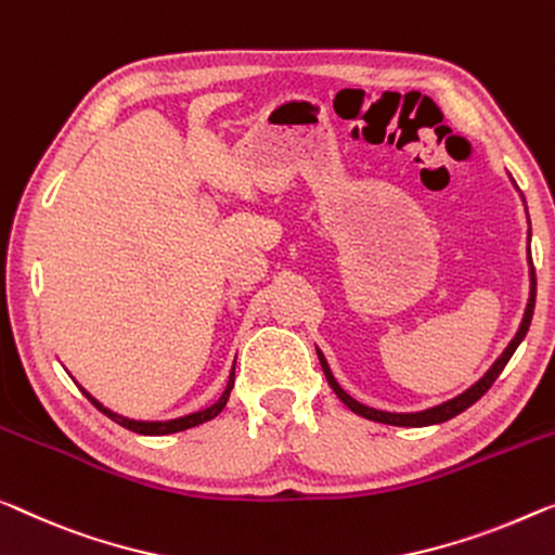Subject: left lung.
<instances>
[{
    "label": "left lung",
    "mask_w": 555,
    "mask_h": 555,
    "mask_svg": "<svg viewBox=\"0 0 555 555\" xmlns=\"http://www.w3.org/2000/svg\"><path fill=\"white\" fill-rule=\"evenodd\" d=\"M524 198V196H520ZM528 214V211H526ZM531 224V221H528ZM528 244H531V229H528ZM528 276H531V292H528V304H526V311H524V319H520V326L516 331V336L511 338V344L503 349V353L499 359L493 361V366L486 371V374L478 378V382L474 386H468L466 391L453 396V399L438 403V406H431V409H424V411H411V413H393V411H382V409H371L366 406V403H361L353 399V396H349L344 391L341 386H338V382L334 378V374H331L328 369V361L324 353H319V361H321V369H324L326 374V382L328 386L334 388V393L341 399L346 406H349L353 413H359V416L369 418V421H378V424H388V426H409V428H421V426H434V424H443V421H449L453 416H459V413L466 411L468 406H474V403L481 399V396L489 391V388L493 386L495 378L501 376V371L506 369V363L511 361V357H514V351L518 349V344L524 341L526 334H528V326H531V319H533V309H535V269H533V259H531V246H528Z\"/></svg>",
    "instance_id": "8db88e82"
}]
</instances>
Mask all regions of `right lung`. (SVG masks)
<instances>
[{
    "label": "right lung",
    "mask_w": 555,
    "mask_h": 555,
    "mask_svg": "<svg viewBox=\"0 0 555 555\" xmlns=\"http://www.w3.org/2000/svg\"><path fill=\"white\" fill-rule=\"evenodd\" d=\"M79 386V384H77ZM81 388V386H79ZM231 388H234V366H231V374H229V382H227V388L224 393L219 396V401H214L211 406H206L202 411H194V413H186V416H179V418H169V421H137V418H127L121 416V413L106 409L104 403H99L92 393L87 391V388H81V393L87 396L89 401L94 403V406L104 413V416H109L112 421H117L119 426L129 428V431L134 434H142V436H167V434H179V431H186V428H194L198 424H206V421L217 418L221 411H224L227 401H229V393Z\"/></svg>",
    "instance_id": "add662e5"
}]
</instances>
